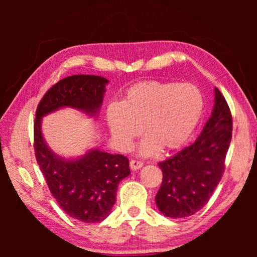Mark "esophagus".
<instances>
[{
	"label": "esophagus",
	"instance_id": "esophagus-1",
	"mask_svg": "<svg viewBox=\"0 0 257 257\" xmlns=\"http://www.w3.org/2000/svg\"><path fill=\"white\" fill-rule=\"evenodd\" d=\"M130 169L132 170H138V169H142L143 165H144V163L141 162V161H136V160H132L130 161Z\"/></svg>",
	"mask_w": 257,
	"mask_h": 257
}]
</instances>
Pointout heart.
<instances>
[{"instance_id": "heart-1", "label": "heart", "mask_w": 257, "mask_h": 257, "mask_svg": "<svg viewBox=\"0 0 257 257\" xmlns=\"http://www.w3.org/2000/svg\"><path fill=\"white\" fill-rule=\"evenodd\" d=\"M204 111L203 95L191 84L142 81L125 92L121 103L106 108V121L120 150L127 151L142 134V156L155 155L160 149L173 152L184 147L196 130Z\"/></svg>"}]
</instances>
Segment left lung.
<instances>
[{
    "mask_svg": "<svg viewBox=\"0 0 257 257\" xmlns=\"http://www.w3.org/2000/svg\"><path fill=\"white\" fill-rule=\"evenodd\" d=\"M231 132V113L215 87L211 116L194 144L159 163L163 179L155 203L164 216L187 217L206 205L222 177Z\"/></svg>",
    "mask_w": 257,
    "mask_h": 257,
    "instance_id": "left-lung-1",
    "label": "left lung"
}]
</instances>
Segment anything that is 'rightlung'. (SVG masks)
Returning <instances> with one entry per match:
<instances>
[{
  "label": "right lung",
  "mask_w": 257,
  "mask_h": 257,
  "mask_svg": "<svg viewBox=\"0 0 257 257\" xmlns=\"http://www.w3.org/2000/svg\"><path fill=\"white\" fill-rule=\"evenodd\" d=\"M108 82L94 75H73L60 80L38 104L34 124L36 160L52 195L68 215L85 223L101 222L111 214L119 182L130 175L129 161L95 147L77 158L56 154L43 136L42 121L62 108L97 118Z\"/></svg>",
  "instance_id": "right-lung-1"
}]
</instances>
